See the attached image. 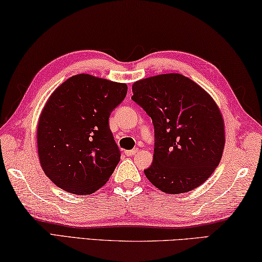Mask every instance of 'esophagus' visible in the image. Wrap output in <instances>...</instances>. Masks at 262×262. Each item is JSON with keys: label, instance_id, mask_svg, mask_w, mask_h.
Wrapping results in <instances>:
<instances>
[{"label": "esophagus", "instance_id": "1", "mask_svg": "<svg viewBox=\"0 0 262 262\" xmlns=\"http://www.w3.org/2000/svg\"><path fill=\"white\" fill-rule=\"evenodd\" d=\"M136 153H138V148H134L130 150H125V155L126 157H134Z\"/></svg>", "mask_w": 262, "mask_h": 262}]
</instances>
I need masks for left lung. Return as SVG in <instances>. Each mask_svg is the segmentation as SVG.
<instances>
[{
  "instance_id": "obj_1",
  "label": "left lung",
  "mask_w": 262,
  "mask_h": 262,
  "mask_svg": "<svg viewBox=\"0 0 262 262\" xmlns=\"http://www.w3.org/2000/svg\"><path fill=\"white\" fill-rule=\"evenodd\" d=\"M132 100L153 121V163L144 170L160 191L180 194L208 180L222 159L224 119L215 100L181 73L137 80Z\"/></svg>"
}]
</instances>
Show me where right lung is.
<instances>
[{
    "instance_id": "add662e5",
    "label": "right lung",
    "mask_w": 262,
    "mask_h": 262,
    "mask_svg": "<svg viewBox=\"0 0 262 262\" xmlns=\"http://www.w3.org/2000/svg\"><path fill=\"white\" fill-rule=\"evenodd\" d=\"M127 86L87 73L72 76L55 90L36 126L40 166L69 193L92 194L102 187L121 160L109 116Z\"/></svg>"
}]
</instances>
